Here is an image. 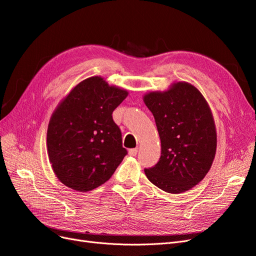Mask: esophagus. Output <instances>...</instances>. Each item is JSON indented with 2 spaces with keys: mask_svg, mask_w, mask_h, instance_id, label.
Returning a JSON list of instances; mask_svg holds the SVG:
<instances>
[{
  "mask_svg": "<svg viewBox=\"0 0 256 256\" xmlns=\"http://www.w3.org/2000/svg\"><path fill=\"white\" fill-rule=\"evenodd\" d=\"M138 150V148H131V150H129V152H128L129 156H131V157H134V156H136Z\"/></svg>",
  "mask_w": 256,
  "mask_h": 256,
  "instance_id": "esophagus-1",
  "label": "esophagus"
}]
</instances>
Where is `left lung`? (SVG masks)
Masks as SVG:
<instances>
[{
    "label": "left lung",
    "instance_id": "left-lung-1",
    "mask_svg": "<svg viewBox=\"0 0 256 256\" xmlns=\"http://www.w3.org/2000/svg\"><path fill=\"white\" fill-rule=\"evenodd\" d=\"M143 102L161 141L160 159L144 170L146 177L172 194L190 190L206 176L216 156V131L208 102L194 85L184 81L146 92Z\"/></svg>",
    "mask_w": 256,
    "mask_h": 256
}]
</instances>
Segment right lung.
Instances as JSON below:
<instances>
[{
	"label": "right lung",
	"instance_id": "add662e5",
	"mask_svg": "<svg viewBox=\"0 0 256 256\" xmlns=\"http://www.w3.org/2000/svg\"><path fill=\"white\" fill-rule=\"evenodd\" d=\"M128 92L99 76L81 81L52 113L47 150L52 170L68 188L88 192L108 182L127 150L113 111Z\"/></svg>",
	"mask_w": 256,
	"mask_h": 256
}]
</instances>
